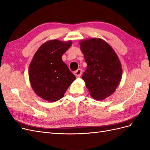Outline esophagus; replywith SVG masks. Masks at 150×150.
<instances>
[{"label":"esophagus","mask_w":150,"mask_h":150,"mask_svg":"<svg viewBox=\"0 0 150 150\" xmlns=\"http://www.w3.org/2000/svg\"><path fill=\"white\" fill-rule=\"evenodd\" d=\"M81 74H82V70L81 69H78V70H76L74 72V74L76 76V78H79Z\"/></svg>","instance_id":"obj_1"}]
</instances>
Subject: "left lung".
Masks as SVG:
<instances>
[{
    "instance_id": "obj_1",
    "label": "left lung",
    "mask_w": 150,
    "mask_h": 150,
    "mask_svg": "<svg viewBox=\"0 0 150 150\" xmlns=\"http://www.w3.org/2000/svg\"><path fill=\"white\" fill-rule=\"evenodd\" d=\"M87 69L82 79L90 95L96 100H103L115 91L122 78V67L112 48L99 38L81 40Z\"/></svg>"
}]
</instances>
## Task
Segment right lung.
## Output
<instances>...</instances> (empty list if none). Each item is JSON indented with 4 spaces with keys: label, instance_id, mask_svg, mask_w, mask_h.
Returning a JSON list of instances; mask_svg holds the SVG:
<instances>
[{
    "label": "right lung",
    "instance_id": "obj_1",
    "mask_svg": "<svg viewBox=\"0 0 150 150\" xmlns=\"http://www.w3.org/2000/svg\"><path fill=\"white\" fill-rule=\"evenodd\" d=\"M71 44V40H49L39 47L30 63L29 77L32 88L44 100H59L76 79L62 60L63 54Z\"/></svg>",
    "mask_w": 150,
    "mask_h": 150
}]
</instances>
